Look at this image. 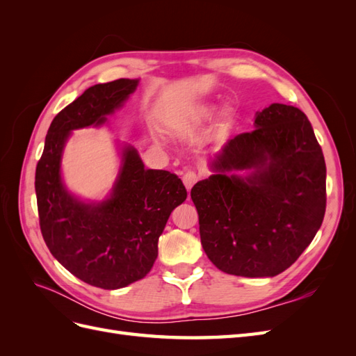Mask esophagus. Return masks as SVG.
Wrapping results in <instances>:
<instances>
[{"label": "esophagus", "instance_id": "34e87169", "mask_svg": "<svg viewBox=\"0 0 356 356\" xmlns=\"http://www.w3.org/2000/svg\"><path fill=\"white\" fill-rule=\"evenodd\" d=\"M197 175L195 174V172H187V174L184 175V178H182V182H184V186H186V188L190 191L191 188H193V186H195L196 184V182H197Z\"/></svg>", "mask_w": 356, "mask_h": 356}]
</instances>
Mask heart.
Instances as JSON below:
<instances>
[{
    "mask_svg": "<svg viewBox=\"0 0 356 356\" xmlns=\"http://www.w3.org/2000/svg\"><path fill=\"white\" fill-rule=\"evenodd\" d=\"M218 106L215 104H200L193 106L188 111H186L184 114L181 115V122L184 123H203V122H208L211 118L217 113ZM233 120V113L232 110H225L222 113V122L224 126H229Z\"/></svg>",
    "mask_w": 356,
    "mask_h": 356,
    "instance_id": "b5f03b06",
    "label": "heart"
}]
</instances>
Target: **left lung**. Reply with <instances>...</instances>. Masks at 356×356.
Wrapping results in <instances>:
<instances>
[{
  "label": "left lung",
  "instance_id": "1",
  "mask_svg": "<svg viewBox=\"0 0 356 356\" xmlns=\"http://www.w3.org/2000/svg\"><path fill=\"white\" fill-rule=\"evenodd\" d=\"M225 144L191 188L203 251L220 270L272 277L314 241L325 215L327 168L306 114L272 104Z\"/></svg>",
  "mask_w": 356,
  "mask_h": 356
}]
</instances>
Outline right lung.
<instances>
[{"mask_svg":"<svg viewBox=\"0 0 356 356\" xmlns=\"http://www.w3.org/2000/svg\"><path fill=\"white\" fill-rule=\"evenodd\" d=\"M138 83L95 84L65 106L53 118L35 170L40 227L51 255L83 282L104 289L124 288L147 276L170 212L187 199L175 174L145 169L129 144L120 147L122 165L104 200H83L63 182L62 156L72 131L105 124Z\"/></svg>","mask_w":356,"mask_h":356,"instance_id":"obj_1","label":"right lung"}]
</instances>
